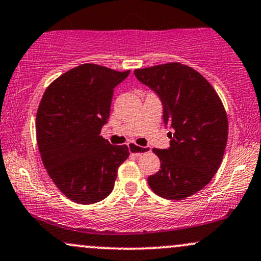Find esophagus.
Masks as SVG:
<instances>
[{"label": "esophagus", "mask_w": 261, "mask_h": 261, "mask_svg": "<svg viewBox=\"0 0 261 261\" xmlns=\"http://www.w3.org/2000/svg\"><path fill=\"white\" fill-rule=\"evenodd\" d=\"M128 149H130L131 153L136 154V155L151 152V148L147 147V146H146V147H141V146H136V145H128Z\"/></svg>", "instance_id": "obj_1"}]
</instances>
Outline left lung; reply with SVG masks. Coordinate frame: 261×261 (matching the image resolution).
<instances>
[{
  "instance_id": "left-lung-1",
  "label": "left lung",
  "mask_w": 261,
  "mask_h": 261,
  "mask_svg": "<svg viewBox=\"0 0 261 261\" xmlns=\"http://www.w3.org/2000/svg\"><path fill=\"white\" fill-rule=\"evenodd\" d=\"M160 97L163 121L170 125V147L153 148L161 169L147 178L164 199L184 200L211 181L222 162L228 120L222 101L207 80L179 62L134 71Z\"/></svg>"
}]
</instances>
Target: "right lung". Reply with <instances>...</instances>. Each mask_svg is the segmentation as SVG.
Returning a JSON list of instances; mask_svg holds the SVG:
<instances>
[{
  "mask_svg": "<svg viewBox=\"0 0 261 261\" xmlns=\"http://www.w3.org/2000/svg\"><path fill=\"white\" fill-rule=\"evenodd\" d=\"M130 71L83 64L46 88L37 113V140L47 174L77 203L101 201L114 189L128 147L110 145L100 130L110 115L114 88Z\"/></svg>",
  "mask_w": 261,
  "mask_h": 261,
  "instance_id": "1",
  "label": "right lung"
}]
</instances>
